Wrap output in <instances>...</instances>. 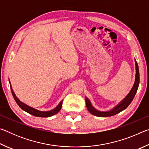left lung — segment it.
<instances>
[{
	"label": "left lung",
	"mask_w": 149,
	"mask_h": 149,
	"mask_svg": "<svg viewBox=\"0 0 149 149\" xmlns=\"http://www.w3.org/2000/svg\"><path fill=\"white\" fill-rule=\"evenodd\" d=\"M135 69H136V74H135V80L134 85L132 87V89H131L130 92L128 93V95L123 99L122 101H121L119 104H118L116 107H114L112 109L108 111H100L98 110L93 107V105L91 103L90 100L88 98L85 97V103H86V107L89 110V112L92 114L93 115L96 116L98 117H109L112 116L116 114H118L120 112H122L123 110H125L128 106L130 104V103L134 98L135 95L137 93V91L138 89L139 84V67L138 64L136 60L135 59Z\"/></svg>",
	"instance_id": "8db88e82"
}]
</instances>
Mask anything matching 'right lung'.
I'll return each instance as SVG.
<instances>
[{
  "label": "right lung",
  "instance_id": "right-lung-1",
  "mask_svg": "<svg viewBox=\"0 0 149 149\" xmlns=\"http://www.w3.org/2000/svg\"><path fill=\"white\" fill-rule=\"evenodd\" d=\"M9 82H10V80H9ZM10 89H11L12 94V95H13V97L15 100V101L16 102V103L18 104L19 107L21 108L23 110L26 111V112L29 113V114H30L34 116L42 117V118H47V117L52 116L57 114V113L59 112L62 108L63 100H62V101H60L58 105L56 108H54V109H52L50 111H41V110H37L34 108H32L31 107H29V106L27 105L26 104L22 102V101H20V100L18 99V98L16 97V95H15V93H14V91H13V89H12L11 84H10Z\"/></svg>",
  "mask_w": 149,
  "mask_h": 149
}]
</instances>
